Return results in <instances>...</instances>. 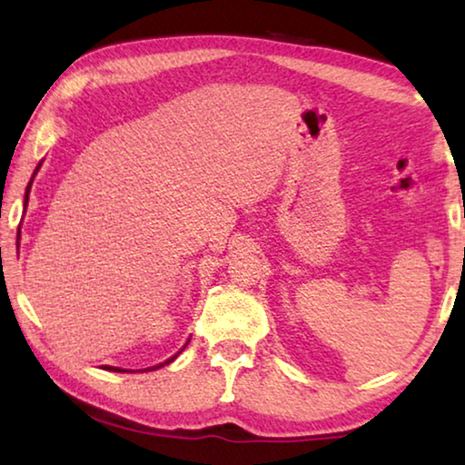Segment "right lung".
<instances>
[{
    "label": "right lung",
    "instance_id": "add662e5",
    "mask_svg": "<svg viewBox=\"0 0 465 465\" xmlns=\"http://www.w3.org/2000/svg\"><path fill=\"white\" fill-rule=\"evenodd\" d=\"M38 170V168H36ZM30 186H33V183H28V188H26V194H25V207H26V204H28V193H30ZM176 359V355L174 357H172V359H168L166 361V365L168 363H172V361H174ZM162 367V365H160ZM106 369H110V371H123V369H119V367H106ZM155 369V367H153Z\"/></svg>",
    "mask_w": 465,
    "mask_h": 465
}]
</instances>
